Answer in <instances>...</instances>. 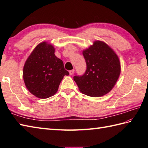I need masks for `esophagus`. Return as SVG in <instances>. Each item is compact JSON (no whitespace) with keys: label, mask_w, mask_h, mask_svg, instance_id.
<instances>
[{"label":"esophagus","mask_w":148,"mask_h":148,"mask_svg":"<svg viewBox=\"0 0 148 148\" xmlns=\"http://www.w3.org/2000/svg\"><path fill=\"white\" fill-rule=\"evenodd\" d=\"M74 69H72V70L69 71V74H70V75H72L74 74Z\"/></svg>","instance_id":"esophagus-1"}]
</instances>
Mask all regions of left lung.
<instances>
[{
	"instance_id": "1",
	"label": "left lung",
	"mask_w": 148,
	"mask_h": 148,
	"mask_svg": "<svg viewBox=\"0 0 148 148\" xmlns=\"http://www.w3.org/2000/svg\"><path fill=\"white\" fill-rule=\"evenodd\" d=\"M86 64L84 73L76 74L74 80L83 93L101 97L108 93L117 81L121 72L119 58L106 43L95 41L83 52Z\"/></svg>"
}]
</instances>
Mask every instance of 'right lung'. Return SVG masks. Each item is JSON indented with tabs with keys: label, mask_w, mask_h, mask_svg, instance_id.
<instances>
[{
	"label": "right lung",
	"mask_w": 148,
	"mask_h": 148,
	"mask_svg": "<svg viewBox=\"0 0 148 148\" xmlns=\"http://www.w3.org/2000/svg\"><path fill=\"white\" fill-rule=\"evenodd\" d=\"M68 75L62 60L55 56V48L45 42L36 47L23 67L27 88L40 99L48 98L55 94L63 77Z\"/></svg>",
	"instance_id": "1"
}]
</instances>
